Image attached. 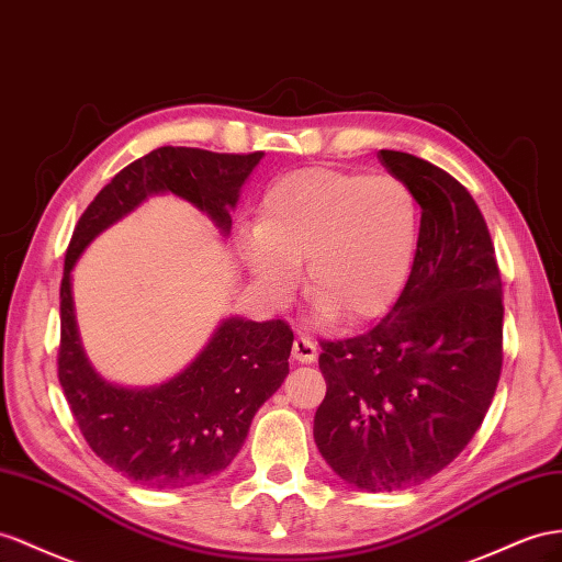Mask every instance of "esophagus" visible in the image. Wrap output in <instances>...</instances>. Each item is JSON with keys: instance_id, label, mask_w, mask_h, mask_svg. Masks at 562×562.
I'll return each instance as SVG.
<instances>
[{"instance_id": "34e87169", "label": "esophagus", "mask_w": 562, "mask_h": 562, "mask_svg": "<svg viewBox=\"0 0 562 562\" xmlns=\"http://www.w3.org/2000/svg\"><path fill=\"white\" fill-rule=\"evenodd\" d=\"M292 356L299 363H313L315 358H318V347H315V341L311 337L299 335L292 344Z\"/></svg>"}]
</instances>
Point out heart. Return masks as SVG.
<instances>
[{
    "instance_id": "heart-1",
    "label": "heart",
    "mask_w": 562,
    "mask_h": 562,
    "mask_svg": "<svg viewBox=\"0 0 562 562\" xmlns=\"http://www.w3.org/2000/svg\"><path fill=\"white\" fill-rule=\"evenodd\" d=\"M418 247V204L394 176L304 168L282 176L258 204L239 251L261 290L290 299L306 284L323 321L366 323L404 290Z\"/></svg>"
}]
</instances>
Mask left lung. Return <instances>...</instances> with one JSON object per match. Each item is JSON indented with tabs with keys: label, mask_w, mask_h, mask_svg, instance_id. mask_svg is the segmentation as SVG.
Returning a JSON list of instances; mask_svg holds the SVG:
<instances>
[{
	"label": "left lung",
	"mask_w": 562,
	"mask_h": 562,
	"mask_svg": "<svg viewBox=\"0 0 562 562\" xmlns=\"http://www.w3.org/2000/svg\"><path fill=\"white\" fill-rule=\"evenodd\" d=\"M378 156L420 204L418 247L378 325L321 341L327 392L313 437L341 480L396 492L451 465L480 429L503 366V292L492 235L465 187L413 154Z\"/></svg>",
	"instance_id": "8db88e82"
}]
</instances>
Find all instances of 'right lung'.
Instances as JSON below:
<instances>
[{
  "mask_svg": "<svg viewBox=\"0 0 562 562\" xmlns=\"http://www.w3.org/2000/svg\"><path fill=\"white\" fill-rule=\"evenodd\" d=\"M263 158L194 147H158L125 166L85 209L70 237L61 280L59 382L90 449L123 477L151 488H180L223 472L239 453L256 411L290 375L294 333L284 321H225L209 347L178 378L151 390L111 384L80 347L70 270L88 244L149 194L190 201L223 233L229 209Z\"/></svg>",
  "mask_w": 562,
  "mask_h": 562,
  "instance_id": "right-lung-1",
  "label": "right lung"
}]
</instances>
